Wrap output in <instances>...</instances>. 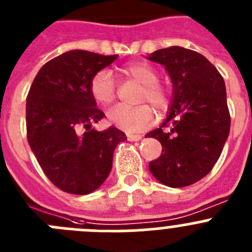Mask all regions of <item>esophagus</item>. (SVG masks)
<instances>
[{
	"mask_svg": "<svg viewBox=\"0 0 252 252\" xmlns=\"http://www.w3.org/2000/svg\"><path fill=\"white\" fill-rule=\"evenodd\" d=\"M142 139L141 135L139 133H127V140L128 141H140Z\"/></svg>",
	"mask_w": 252,
	"mask_h": 252,
	"instance_id": "esophagus-1",
	"label": "esophagus"
}]
</instances>
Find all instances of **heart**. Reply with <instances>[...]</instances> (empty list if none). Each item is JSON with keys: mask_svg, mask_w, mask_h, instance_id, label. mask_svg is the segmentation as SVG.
<instances>
[{"mask_svg": "<svg viewBox=\"0 0 252 252\" xmlns=\"http://www.w3.org/2000/svg\"><path fill=\"white\" fill-rule=\"evenodd\" d=\"M126 77L142 84L139 102H149L158 112H165L170 106L171 94L166 86L159 81V73L154 66L142 62L128 63L122 68ZM92 98L101 106H108L116 98V83L106 70L95 73L90 83ZM108 122L124 131L133 132L150 127L155 121V112L148 104L139 107L116 106L107 113Z\"/></svg>", "mask_w": 252, "mask_h": 252, "instance_id": "1", "label": "heart"}]
</instances>
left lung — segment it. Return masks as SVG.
<instances>
[{"label": "left lung", "mask_w": 252, "mask_h": 252, "mask_svg": "<svg viewBox=\"0 0 252 252\" xmlns=\"http://www.w3.org/2000/svg\"><path fill=\"white\" fill-rule=\"evenodd\" d=\"M148 59L165 66L173 83L166 119L146 135L162 146L149 169L164 186H190L212 170L230 133L223 78L207 58L182 46L159 49Z\"/></svg>", "instance_id": "left-lung-1"}]
</instances>
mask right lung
I'll list each match as a JSON object with an SVG mask.
<instances>
[{"label":"right lung","instance_id":"add662e5","mask_svg":"<svg viewBox=\"0 0 252 252\" xmlns=\"http://www.w3.org/2000/svg\"><path fill=\"white\" fill-rule=\"evenodd\" d=\"M117 57L66 51L41 66L29 91V145L49 180L66 193L90 194L98 189L112 169L116 146L126 140L113 126L92 128L104 113L91 95L90 83Z\"/></svg>","mask_w":252,"mask_h":252}]
</instances>
